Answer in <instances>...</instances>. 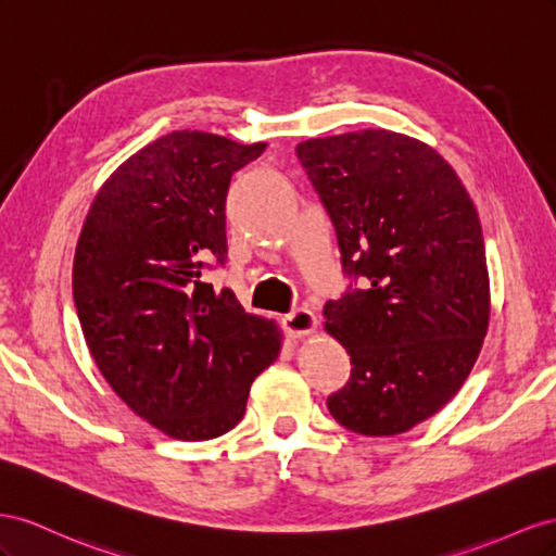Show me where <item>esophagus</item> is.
I'll return each mask as SVG.
<instances>
[{
  "mask_svg": "<svg viewBox=\"0 0 556 556\" xmlns=\"http://www.w3.org/2000/svg\"><path fill=\"white\" fill-rule=\"evenodd\" d=\"M283 328H287L293 338L312 336L316 330V316L309 309H293L291 314L283 316Z\"/></svg>",
  "mask_w": 556,
  "mask_h": 556,
  "instance_id": "obj_1",
  "label": "esophagus"
}]
</instances>
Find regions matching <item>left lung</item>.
<instances>
[{"label":"left lung","instance_id":"obj_1","mask_svg":"<svg viewBox=\"0 0 556 556\" xmlns=\"http://www.w3.org/2000/svg\"><path fill=\"white\" fill-rule=\"evenodd\" d=\"M295 153L344 273L370 281L324 307L354 366L328 409L346 431L405 433L454 399L480 356L491 293L478 210L445 157L403 132L316 137Z\"/></svg>","mask_w":556,"mask_h":556}]
</instances>
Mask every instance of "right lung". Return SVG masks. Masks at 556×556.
Wrapping results in <instances>:
<instances>
[{
  "label": "right lung",
  "mask_w": 556,
  "mask_h": 556,
  "mask_svg": "<svg viewBox=\"0 0 556 556\" xmlns=\"http://www.w3.org/2000/svg\"><path fill=\"white\" fill-rule=\"evenodd\" d=\"M265 147L202 130L157 137L111 172L78 235L72 289L94 366L174 440L232 431L251 382L281 352L275 319L202 279L228 256L232 172Z\"/></svg>",
  "instance_id": "1"
}]
</instances>
